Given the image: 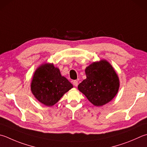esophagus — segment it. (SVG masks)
<instances>
[{
  "label": "esophagus",
  "mask_w": 147,
  "mask_h": 147,
  "mask_svg": "<svg viewBox=\"0 0 147 147\" xmlns=\"http://www.w3.org/2000/svg\"><path fill=\"white\" fill-rule=\"evenodd\" d=\"M73 84H74V86L77 87V86H78V81H77V80H76V81H73Z\"/></svg>",
  "instance_id": "1"
}]
</instances>
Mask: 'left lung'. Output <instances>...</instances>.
I'll return each instance as SVG.
<instances>
[{
  "label": "left lung",
  "mask_w": 147,
  "mask_h": 147,
  "mask_svg": "<svg viewBox=\"0 0 147 147\" xmlns=\"http://www.w3.org/2000/svg\"><path fill=\"white\" fill-rule=\"evenodd\" d=\"M86 79L78 89L95 106H102L117 95L120 80L112 65L105 59L93 62L85 69Z\"/></svg>",
  "instance_id": "obj_1"
}]
</instances>
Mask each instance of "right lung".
I'll list each match as a JSON object with an SVG mask.
<instances>
[{
    "label": "right lung",
    "mask_w": 147,
    "mask_h": 147,
    "mask_svg": "<svg viewBox=\"0 0 147 147\" xmlns=\"http://www.w3.org/2000/svg\"><path fill=\"white\" fill-rule=\"evenodd\" d=\"M73 85L62 76L53 63H45L38 66L33 75L30 90L40 103L51 107L56 104Z\"/></svg>",
    "instance_id": "1"
}]
</instances>
